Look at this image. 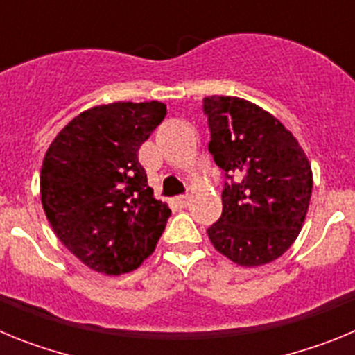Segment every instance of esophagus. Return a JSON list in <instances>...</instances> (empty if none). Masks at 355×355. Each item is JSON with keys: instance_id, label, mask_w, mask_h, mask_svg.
Returning a JSON list of instances; mask_svg holds the SVG:
<instances>
[{"instance_id": "34e87169", "label": "esophagus", "mask_w": 355, "mask_h": 355, "mask_svg": "<svg viewBox=\"0 0 355 355\" xmlns=\"http://www.w3.org/2000/svg\"><path fill=\"white\" fill-rule=\"evenodd\" d=\"M175 205L181 206V208H187L190 205V196L188 193H183V196H178L175 197Z\"/></svg>"}]
</instances>
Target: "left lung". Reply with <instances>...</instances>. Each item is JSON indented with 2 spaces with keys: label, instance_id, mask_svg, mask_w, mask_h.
<instances>
[{
  "label": "left lung",
  "instance_id": "8db88e82",
  "mask_svg": "<svg viewBox=\"0 0 355 355\" xmlns=\"http://www.w3.org/2000/svg\"><path fill=\"white\" fill-rule=\"evenodd\" d=\"M209 153L224 172L213 247L241 266L283 256L299 236L313 190L311 165L293 135L268 112L238 97L202 99Z\"/></svg>",
  "mask_w": 355,
  "mask_h": 355
}]
</instances>
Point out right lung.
<instances>
[{
    "label": "right lung",
    "instance_id": "add662e5",
    "mask_svg": "<svg viewBox=\"0 0 355 355\" xmlns=\"http://www.w3.org/2000/svg\"><path fill=\"white\" fill-rule=\"evenodd\" d=\"M167 115L163 103H112L72 119L49 146L40 196L56 236L80 261L126 274L153 254L171 209L153 197L139 149Z\"/></svg>",
    "mask_w": 355,
    "mask_h": 355
}]
</instances>
